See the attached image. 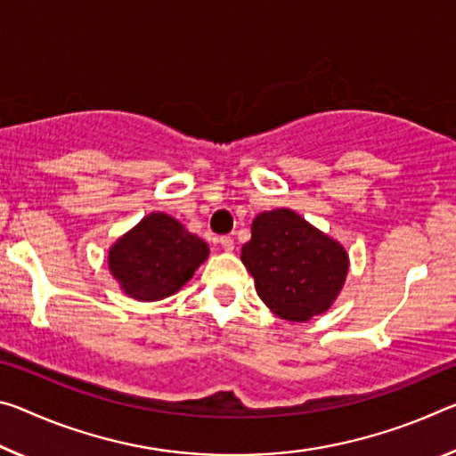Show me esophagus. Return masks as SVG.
Returning a JSON list of instances; mask_svg holds the SVG:
<instances>
[{"label":"esophagus","instance_id":"34e87169","mask_svg":"<svg viewBox=\"0 0 456 456\" xmlns=\"http://www.w3.org/2000/svg\"><path fill=\"white\" fill-rule=\"evenodd\" d=\"M219 243H221V248H223V249H225V251H233V249H235L233 237H229V235H225V237H221V240H219Z\"/></svg>","mask_w":456,"mask_h":456}]
</instances>
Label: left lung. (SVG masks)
Masks as SVG:
<instances>
[{
	"label": "left lung",
	"instance_id": "1",
	"mask_svg": "<svg viewBox=\"0 0 456 456\" xmlns=\"http://www.w3.org/2000/svg\"><path fill=\"white\" fill-rule=\"evenodd\" d=\"M241 262L254 276L265 306L292 322L327 313L349 270V256L341 243L290 208L256 216Z\"/></svg>",
	"mask_w": 456,
	"mask_h": 456
}]
</instances>
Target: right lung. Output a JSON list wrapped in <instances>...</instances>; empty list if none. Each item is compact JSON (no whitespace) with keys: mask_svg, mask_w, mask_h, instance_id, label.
<instances>
[{"mask_svg":"<svg viewBox=\"0 0 456 456\" xmlns=\"http://www.w3.org/2000/svg\"><path fill=\"white\" fill-rule=\"evenodd\" d=\"M208 256V245L166 213H151L110 249V270L121 290L154 302L178 292Z\"/></svg>","mask_w":456,"mask_h":456,"instance_id":"add662e5","label":"right lung"}]
</instances>
